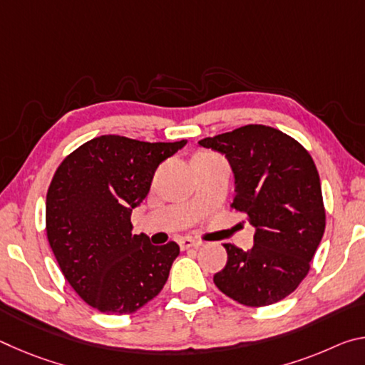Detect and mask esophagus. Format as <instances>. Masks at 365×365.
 <instances>
[{"label":"esophagus","instance_id":"obj_1","mask_svg":"<svg viewBox=\"0 0 365 365\" xmlns=\"http://www.w3.org/2000/svg\"><path fill=\"white\" fill-rule=\"evenodd\" d=\"M178 245H180L182 250H190V248H200V246H201L202 243L200 242V240L185 237V238L180 240V242H178Z\"/></svg>","mask_w":365,"mask_h":365}]
</instances>
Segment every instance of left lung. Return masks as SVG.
Returning a JSON list of instances; mask_svg holds the SVG:
<instances>
[{
    "label": "left lung",
    "mask_w": 365,
    "mask_h": 365,
    "mask_svg": "<svg viewBox=\"0 0 365 365\" xmlns=\"http://www.w3.org/2000/svg\"><path fill=\"white\" fill-rule=\"evenodd\" d=\"M200 145L230 160L237 182L230 206L256 227L248 251L224 245L228 257L214 275L215 287L250 307L282 301L306 279L325 232L322 188L311 154L289 135L259 123L202 138Z\"/></svg>",
    "instance_id": "obj_1"
}]
</instances>
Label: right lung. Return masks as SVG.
<instances>
[{"label": "right lung", "mask_w": 365, "mask_h": 365, "mask_svg": "<svg viewBox=\"0 0 365 365\" xmlns=\"http://www.w3.org/2000/svg\"><path fill=\"white\" fill-rule=\"evenodd\" d=\"M185 143L101 135L66 156L54 172L46 193L48 242L73 292L96 311L132 314L168 282L180 248L133 235L130 217L158 165Z\"/></svg>", "instance_id": "1"}]
</instances>
